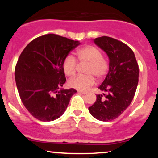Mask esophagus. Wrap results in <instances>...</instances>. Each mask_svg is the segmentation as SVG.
Instances as JSON below:
<instances>
[{"instance_id":"34e87169","label":"esophagus","mask_w":158,"mask_h":158,"mask_svg":"<svg viewBox=\"0 0 158 158\" xmlns=\"http://www.w3.org/2000/svg\"><path fill=\"white\" fill-rule=\"evenodd\" d=\"M79 93L81 94H84V95H85V94H88V93H87V92H85V91H79Z\"/></svg>"}]
</instances>
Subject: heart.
I'll return each instance as SVG.
<instances>
[{
	"label": "heart",
	"instance_id": "b5f03b06",
	"mask_svg": "<svg viewBox=\"0 0 158 158\" xmlns=\"http://www.w3.org/2000/svg\"><path fill=\"white\" fill-rule=\"evenodd\" d=\"M77 59L81 63H88L85 68L87 75L77 76L68 81L69 86L79 90H86L94 84V77L101 79L108 70V64L102 58V52L94 46H85L77 52ZM63 70L68 77L75 75L77 69V63L72 56H68L62 64ZM92 75H91V74Z\"/></svg>",
	"mask_w": 158,
	"mask_h": 158
}]
</instances>
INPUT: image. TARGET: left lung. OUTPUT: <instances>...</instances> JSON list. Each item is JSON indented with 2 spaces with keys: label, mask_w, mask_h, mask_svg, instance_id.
Wrapping results in <instances>:
<instances>
[{
  "label": "left lung",
  "mask_w": 158,
  "mask_h": 158,
  "mask_svg": "<svg viewBox=\"0 0 158 158\" xmlns=\"http://www.w3.org/2000/svg\"><path fill=\"white\" fill-rule=\"evenodd\" d=\"M94 42L108 56L109 70L99 87L106 94H98L88 110L94 118L108 122L117 118L131 104L138 84L139 68L135 53L124 43L108 36L97 38Z\"/></svg>",
  "instance_id": "1"
}]
</instances>
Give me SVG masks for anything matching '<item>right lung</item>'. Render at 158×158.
<instances>
[{"instance_id":"1","label":"right lung","mask_w":158,"mask_h":158,"mask_svg":"<svg viewBox=\"0 0 158 158\" xmlns=\"http://www.w3.org/2000/svg\"><path fill=\"white\" fill-rule=\"evenodd\" d=\"M79 41L47 34L32 40L19 56L15 79L23 106L43 122L59 118L77 90L64 89L66 81L62 64Z\"/></svg>"}]
</instances>
